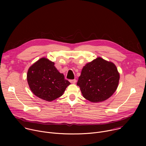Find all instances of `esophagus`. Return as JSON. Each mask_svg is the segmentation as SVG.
<instances>
[{
	"instance_id": "34e87169",
	"label": "esophagus",
	"mask_w": 146,
	"mask_h": 146,
	"mask_svg": "<svg viewBox=\"0 0 146 146\" xmlns=\"http://www.w3.org/2000/svg\"><path fill=\"white\" fill-rule=\"evenodd\" d=\"M76 81H77V80H76V79H74V80H70V82L71 83H72V84H75V83L76 82Z\"/></svg>"
}]
</instances>
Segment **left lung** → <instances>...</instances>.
I'll return each instance as SVG.
<instances>
[{
    "instance_id": "obj_1",
    "label": "left lung",
    "mask_w": 146,
    "mask_h": 146,
    "mask_svg": "<svg viewBox=\"0 0 146 146\" xmlns=\"http://www.w3.org/2000/svg\"><path fill=\"white\" fill-rule=\"evenodd\" d=\"M119 80V73L113 62L98 57L83 67L77 85L84 98L97 103L112 96Z\"/></svg>"
}]
</instances>
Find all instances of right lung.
Masks as SVG:
<instances>
[{"instance_id": "add662e5", "label": "right lung", "mask_w": 146, "mask_h": 146, "mask_svg": "<svg viewBox=\"0 0 146 146\" xmlns=\"http://www.w3.org/2000/svg\"><path fill=\"white\" fill-rule=\"evenodd\" d=\"M27 81L34 95L48 102L61 96L70 84L54 66V62L46 58H41L29 68Z\"/></svg>"}]
</instances>
